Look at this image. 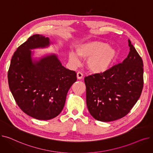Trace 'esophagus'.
Segmentation results:
<instances>
[{"label": "esophagus", "instance_id": "esophagus-1", "mask_svg": "<svg viewBox=\"0 0 153 153\" xmlns=\"http://www.w3.org/2000/svg\"><path fill=\"white\" fill-rule=\"evenodd\" d=\"M83 77V74L81 72H78L77 73V79H81Z\"/></svg>", "mask_w": 153, "mask_h": 153}]
</instances>
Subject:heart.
<instances>
[{
    "label": "heart",
    "mask_w": 153,
    "mask_h": 153,
    "mask_svg": "<svg viewBox=\"0 0 153 153\" xmlns=\"http://www.w3.org/2000/svg\"><path fill=\"white\" fill-rule=\"evenodd\" d=\"M76 51L80 58L87 59L86 68L95 74L106 72L115 61L118 56L115 48L98 41L79 44L76 48ZM77 55L72 51L68 53V60L73 66H77L79 63Z\"/></svg>",
    "instance_id": "heart-1"
}]
</instances>
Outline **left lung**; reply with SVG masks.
<instances>
[{"mask_svg":"<svg viewBox=\"0 0 153 153\" xmlns=\"http://www.w3.org/2000/svg\"><path fill=\"white\" fill-rule=\"evenodd\" d=\"M127 58L102 74L84 78L86 103L91 115L104 122L126 115L139 99L143 87V62L128 39Z\"/></svg>","mask_w":153,"mask_h":153,"instance_id":"8db88e82","label":"left lung"}]
</instances>
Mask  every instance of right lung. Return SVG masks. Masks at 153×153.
Segmentation results:
<instances>
[{"label": "right lung", "mask_w": 153, "mask_h": 153, "mask_svg": "<svg viewBox=\"0 0 153 153\" xmlns=\"http://www.w3.org/2000/svg\"><path fill=\"white\" fill-rule=\"evenodd\" d=\"M49 38L36 34L21 45L11 59L8 72L10 90L16 103L28 115L47 120L63 109L66 95L77 80L75 71L64 68L58 55L32 58L31 50L50 46Z\"/></svg>", "instance_id": "right-lung-1"}]
</instances>
